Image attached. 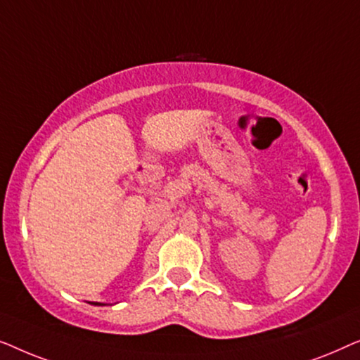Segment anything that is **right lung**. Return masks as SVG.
I'll return each instance as SVG.
<instances>
[{"mask_svg": "<svg viewBox=\"0 0 360 360\" xmlns=\"http://www.w3.org/2000/svg\"><path fill=\"white\" fill-rule=\"evenodd\" d=\"M91 304H98V307H103V303H96V302H93Z\"/></svg>", "mask_w": 360, "mask_h": 360, "instance_id": "add662e5", "label": "right lung"}]
</instances>
